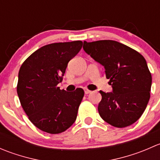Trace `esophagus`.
Returning a JSON list of instances; mask_svg holds the SVG:
<instances>
[{"label":"esophagus","instance_id":"34e87169","mask_svg":"<svg viewBox=\"0 0 160 160\" xmlns=\"http://www.w3.org/2000/svg\"><path fill=\"white\" fill-rule=\"evenodd\" d=\"M84 93H85V94H88V93H91V90H90L88 89H84Z\"/></svg>","mask_w":160,"mask_h":160}]
</instances>
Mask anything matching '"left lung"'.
I'll return each mask as SVG.
<instances>
[{
	"instance_id": "8db88e82",
	"label": "left lung",
	"mask_w": 160,
	"mask_h": 160,
	"mask_svg": "<svg viewBox=\"0 0 160 160\" xmlns=\"http://www.w3.org/2000/svg\"><path fill=\"white\" fill-rule=\"evenodd\" d=\"M83 49L104 67L113 92L100 90V116L107 123L125 128L142 116L150 98L152 75L145 58L135 49L113 40L83 42Z\"/></svg>"
}]
</instances>
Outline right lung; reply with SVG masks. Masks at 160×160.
I'll return each mask as SVG.
<instances>
[{"mask_svg": "<svg viewBox=\"0 0 160 160\" xmlns=\"http://www.w3.org/2000/svg\"><path fill=\"white\" fill-rule=\"evenodd\" d=\"M83 42L52 43L34 52L18 72L17 93L21 105L32 124L49 134L65 132L74 123L84 95L60 90L69 61L81 49Z\"/></svg>", "mask_w": 160, "mask_h": 160, "instance_id": "right-lung-1", "label": "right lung"}]
</instances>
